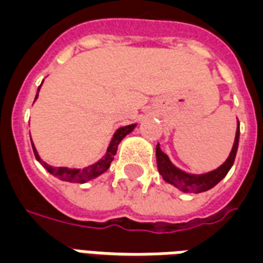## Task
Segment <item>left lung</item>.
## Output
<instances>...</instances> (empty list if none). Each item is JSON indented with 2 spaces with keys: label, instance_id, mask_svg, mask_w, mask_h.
I'll list each match as a JSON object with an SVG mask.
<instances>
[{
  "label": "left lung",
  "instance_id": "left-lung-1",
  "mask_svg": "<svg viewBox=\"0 0 263 263\" xmlns=\"http://www.w3.org/2000/svg\"><path fill=\"white\" fill-rule=\"evenodd\" d=\"M238 139H240V123L237 126L236 139H234V144H233L232 153L226 159V162L220 165L218 169H215L212 172L204 173V175H190L185 172L180 171L179 167H176L171 162V159L167 158L165 153H162L159 144L157 145V163L158 171L163 177V180L171 183L177 189H180L184 193H202V191L211 190L212 187L218 184L219 181L222 180L223 177L228 175V172L230 171V167L234 163L236 159L237 148H238Z\"/></svg>",
  "mask_w": 263,
  "mask_h": 263
}]
</instances>
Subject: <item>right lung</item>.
<instances>
[{
    "instance_id": "add662e5",
    "label": "right lung",
    "mask_w": 263,
    "mask_h": 263,
    "mask_svg": "<svg viewBox=\"0 0 263 263\" xmlns=\"http://www.w3.org/2000/svg\"><path fill=\"white\" fill-rule=\"evenodd\" d=\"M40 87H39V90H40ZM37 96H39V92L35 94V98H37ZM134 127H136V124H129V126L119 127V129L116 130L115 134H114V137L110 140L109 147L106 149L105 157L102 158V159H100V161L97 162V163H94V165H91V166H87L84 167V169L49 166L48 163H45L44 161H41L40 157H39V154L35 151L34 144L33 143H31V147H33V151H34L35 159L40 162L41 165H43L51 175H54L55 177H58L61 180L70 181V183H86V181L91 180L94 177L100 176L104 172L108 171V167L110 166V162L114 161V157H115L116 151H118V145H119V143L134 129Z\"/></svg>"
}]
</instances>
